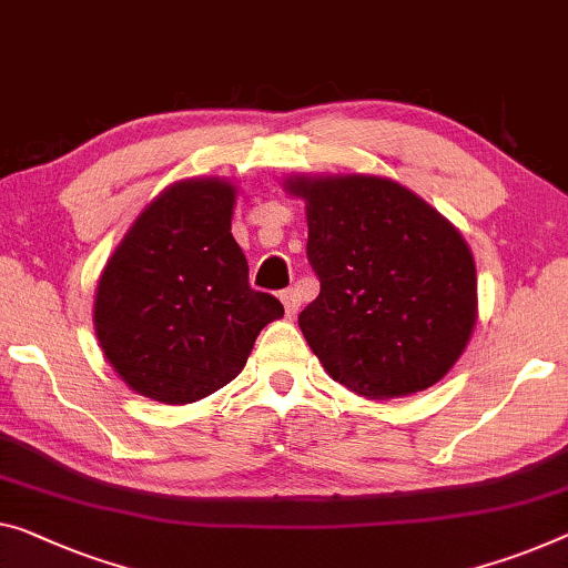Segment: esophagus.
Segmentation results:
<instances>
[{"mask_svg": "<svg viewBox=\"0 0 568 568\" xmlns=\"http://www.w3.org/2000/svg\"><path fill=\"white\" fill-rule=\"evenodd\" d=\"M281 301H283V306H285V316L293 318L295 313H298V306H301L298 291H295V287H287V291L281 293Z\"/></svg>", "mask_w": 568, "mask_h": 568, "instance_id": "obj_1", "label": "esophagus"}]
</instances>
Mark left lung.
I'll use <instances>...</instances> for the list:
<instances>
[{"label":"left lung","instance_id":"left-lung-1","mask_svg":"<svg viewBox=\"0 0 568 568\" xmlns=\"http://www.w3.org/2000/svg\"><path fill=\"white\" fill-rule=\"evenodd\" d=\"M306 201L318 298L298 326L336 383L372 400L448 375L477 324V267L444 214L383 175H287Z\"/></svg>","mask_w":568,"mask_h":568}]
</instances>
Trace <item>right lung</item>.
Returning a JSON list of instances; mask_svg holds the SVG:
<instances>
[{
    "label": "right lung",
    "instance_id": "right-lung-1",
    "mask_svg": "<svg viewBox=\"0 0 568 568\" xmlns=\"http://www.w3.org/2000/svg\"><path fill=\"white\" fill-rule=\"evenodd\" d=\"M236 185L183 178L158 193L99 275L94 328L122 383L185 405L230 385L270 321L275 295L252 291L232 236Z\"/></svg>",
    "mask_w": 568,
    "mask_h": 568
}]
</instances>
